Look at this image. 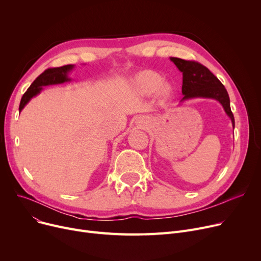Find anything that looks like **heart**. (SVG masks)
Listing matches in <instances>:
<instances>
[{
  "label": "heart",
  "instance_id": "1",
  "mask_svg": "<svg viewBox=\"0 0 261 261\" xmlns=\"http://www.w3.org/2000/svg\"><path fill=\"white\" fill-rule=\"evenodd\" d=\"M136 81V86L139 87V89L141 91H143L144 93L150 94L155 92L160 85L163 82V77L158 74L156 72L153 71H145L143 73H141L138 77L135 79ZM160 88L161 94L163 95H167L170 91L169 86L167 85H162Z\"/></svg>",
  "mask_w": 261,
  "mask_h": 261
}]
</instances>
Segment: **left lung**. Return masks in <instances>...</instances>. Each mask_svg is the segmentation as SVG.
I'll list each match as a JSON object with an SVG mask.
<instances>
[{
  "mask_svg": "<svg viewBox=\"0 0 261 261\" xmlns=\"http://www.w3.org/2000/svg\"><path fill=\"white\" fill-rule=\"evenodd\" d=\"M170 59L183 73V100L194 97L214 98L218 100L223 106L226 114L231 119L232 127L235 128V118L230 110L229 97L222 82L200 62L174 57Z\"/></svg>",
  "mask_w": 261,
  "mask_h": 261,
  "instance_id": "8db88e82",
  "label": "left lung"
}]
</instances>
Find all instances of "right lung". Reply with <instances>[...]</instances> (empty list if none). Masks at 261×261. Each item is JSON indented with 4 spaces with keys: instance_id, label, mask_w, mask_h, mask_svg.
<instances>
[{
    "instance_id": "add662e5",
    "label": "right lung",
    "mask_w": 261,
    "mask_h": 261,
    "mask_svg": "<svg viewBox=\"0 0 261 261\" xmlns=\"http://www.w3.org/2000/svg\"><path fill=\"white\" fill-rule=\"evenodd\" d=\"M73 64H67L63 65L60 67H49L47 70H45L42 74H40L31 87L27 89V91L23 94L20 107H19V111L21 112L24 106L29 102L34 96H36L40 91L42 90V86H48V85H56V84H62L64 81L70 80L67 78V72L71 71L73 68Z\"/></svg>"
}]
</instances>
